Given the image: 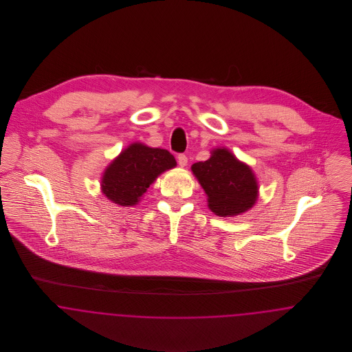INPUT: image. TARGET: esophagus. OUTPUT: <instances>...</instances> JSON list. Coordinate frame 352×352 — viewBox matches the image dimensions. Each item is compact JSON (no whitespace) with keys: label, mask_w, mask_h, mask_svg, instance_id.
Instances as JSON below:
<instances>
[{"label":"esophagus","mask_w":352,"mask_h":352,"mask_svg":"<svg viewBox=\"0 0 352 352\" xmlns=\"http://www.w3.org/2000/svg\"><path fill=\"white\" fill-rule=\"evenodd\" d=\"M177 160H178V165H179L181 168H184V166L187 165V157H186L184 154H179V155L177 157Z\"/></svg>","instance_id":"1"}]
</instances>
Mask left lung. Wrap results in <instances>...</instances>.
I'll return each instance as SVG.
<instances>
[{
	"mask_svg": "<svg viewBox=\"0 0 352 352\" xmlns=\"http://www.w3.org/2000/svg\"><path fill=\"white\" fill-rule=\"evenodd\" d=\"M191 170L207 194L208 208L218 217L243 214L257 201L258 186L252 168L226 148L214 149L207 161L194 164Z\"/></svg>",
	"mask_w": 352,
	"mask_h": 352,
	"instance_id": "8db88e82",
	"label": "left lung"
}]
</instances>
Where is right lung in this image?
Instances as JSON below:
<instances>
[{"mask_svg": "<svg viewBox=\"0 0 352 352\" xmlns=\"http://www.w3.org/2000/svg\"><path fill=\"white\" fill-rule=\"evenodd\" d=\"M175 166V158L170 151L135 142L105 168L101 191L118 206H134L160 174Z\"/></svg>", "mask_w": 352, "mask_h": 352, "instance_id": "add662e5", "label": "right lung"}]
</instances>
